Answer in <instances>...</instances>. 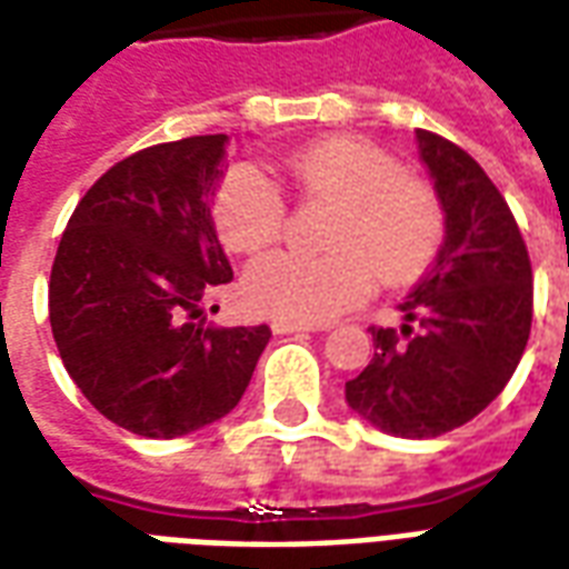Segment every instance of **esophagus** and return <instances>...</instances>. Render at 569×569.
I'll return each instance as SVG.
<instances>
[{"mask_svg":"<svg viewBox=\"0 0 569 569\" xmlns=\"http://www.w3.org/2000/svg\"><path fill=\"white\" fill-rule=\"evenodd\" d=\"M273 335H296V331H319L317 326H305V322H289V319H273Z\"/></svg>","mask_w":569,"mask_h":569,"instance_id":"1","label":"esophagus"}]
</instances>
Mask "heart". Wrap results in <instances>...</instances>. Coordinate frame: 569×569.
Here are the masks:
<instances>
[{
  "label": "heart",
  "mask_w": 569,
  "mask_h": 569,
  "mask_svg": "<svg viewBox=\"0 0 569 569\" xmlns=\"http://www.w3.org/2000/svg\"><path fill=\"white\" fill-rule=\"evenodd\" d=\"M283 171L307 199L338 204L328 226L326 256L271 252L243 273V298L256 313L319 326L361 305L373 277L386 286L413 280L435 262L443 243V204L428 180L373 141L328 138L301 147ZM213 217L231 250H268L286 229V201L256 166L231 168Z\"/></svg>",
  "instance_id": "b5f03b06"
}]
</instances>
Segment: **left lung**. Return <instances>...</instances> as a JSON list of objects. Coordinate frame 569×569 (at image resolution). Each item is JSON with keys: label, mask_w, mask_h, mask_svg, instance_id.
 I'll use <instances>...</instances> for the list:
<instances>
[{"label": "left lung", "mask_w": 569, "mask_h": 569, "mask_svg": "<svg viewBox=\"0 0 569 569\" xmlns=\"http://www.w3.org/2000/svg\"><path fill=\"white\" fill-rule=\"evenodd\" d=\"M446 210L431 271L401 301V328L370 326L373 359L347 382L349 407L398 437L470 422L519 368L533 317L531 256L507 199L473 156L416 132Z\"/></svg>", "instance_id": "obj_1"}]
</instances>
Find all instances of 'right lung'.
I'll use <instances>...</instances> for the list:
<instances>
[{
  "label": "right lung",
  "mask_w": 569,
  "mask_h": 569,
  "mask_svg": "<svg viewBox=\"0 0 569 569\" xmlns=\"http://www.w3.org/2000/svg\"><path fill=\"white\" fill-rule=\"evenodd\" d=\"M229 134L126 156L78 201L50 268L60 359L83 398L138 437L199 431L231 413L271 328L199 326L229 283L210 199Z\"/></svg>",
  "instance_id": "right-lung-1"
}]
</instances>
